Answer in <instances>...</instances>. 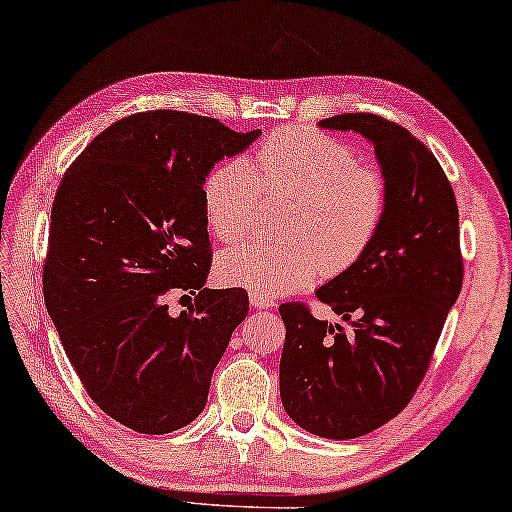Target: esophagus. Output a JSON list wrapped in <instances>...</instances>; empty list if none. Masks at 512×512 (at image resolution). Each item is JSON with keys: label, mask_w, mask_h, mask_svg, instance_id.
<instances>
[{"label": "esophagus", "mask_w": 512, "mask_h": 512, "mask_svg": "<svg viewBox=\"0 0 512 512\" xmlns=\"http://www.w3.org/2000/svg\"><path fill=\"white\" fill-rule=\"evenodd\" d=\"M249 304L254 306V308H272L274 301H272L270 297L258 295V292H251V295H249Z\"/></svg>", "instance_id": "obj_1"}]
</instances>
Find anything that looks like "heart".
Listing matches in <instances>:
<instances>
[{
    "instance_id": "heart-1",
    "label": "heart",
    "mask_w": 512,
    "mask_h": 512,
    "mask_svg": "<svg viewBox=\"0 0 512 512\" xmlns=\"http://www.w3.org/2000/svg\"><path fill=\"white\" fill-rule=\"evenodd\" d=\"M261 188L295 195L283 224L292 238L224 249L217 272L263 297L304 288L324 270H349L372 247L388 208L383 174L360 163L345 142L311 129H283L263 142L254 167L229 161L208 174L201 190L208 229L224 242L240 238L256 220Z\"/></svg>"
}]
</instances>
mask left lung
<instances>
[{
    "mask_svg": "<svg viewBox=\"0 0 512 512\" xmlns=\"http://www.w3.org/2000/svg\"><path fill=\"white\" fill-rule=\"evenodd\" d=\"M374 145L388 208L372 247L317 288L351 329L281 304L286 342L281 404L301 429L329 440L372 433L406 408L422 383L463 286L458 206L440 163L399 124L374 113L326 117Z\"/></svg>",
    "mask_w": 512,
    "mask_h": 512,
    "instance_id": "8db88e82",
    "label": "left lung"
}]
</instances>
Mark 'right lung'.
<instances>
[{
    "label": "right lung",
    "mask_w": 512,
    "mask_h": 512,
    "mask_svg": "<svg viewBox=\"0 0 512 512\" xmlns=\"http://www.w3.org/2000/svg\"><path fill=\"white\" fill-rule=\"evenodd\" d=\"M258 136L192 113H136L99 133L56 190L47 313L90 399L133 431L163 435L195 420L249 313L242 288H204L201 190L215 163ZM172 291L198 295L177 318Z\"/></svg>",
    "instance_id": "right-lung-1"
}]
</instances>
